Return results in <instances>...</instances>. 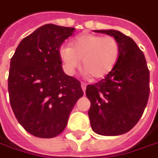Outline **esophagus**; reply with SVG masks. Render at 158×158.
Wrapping results in <instances>:
<instances>
[{
  "instance_id": "esophagus-1",
  "label": "esophagus",
  "mask_w": 158,
  "mask_h": 158,
  "mask_svg": "<svg viewBox=\"0 0 158 158\" xmlns=\"http://www.w3.org/2000/svg\"><path fill=\"white\" fill-rule=\"evenodd\" d=\"M86 88H87V84H86V83H84V82H81V88H82L83 92H85V91H86Z\"/></svg>"
}]
</instances>
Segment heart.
Returning a JSON list of instances; mask_svg holds the SVG:
<instances>
[{"mask_svg":"<svg viewBox=\"0 0 158 158\" xmlns=\"http://www.w3.org/2000/svg\"><path fill=\"white\" fill-rule=\"evenodd\" d=\"M120 44L113 36L85 34L71 42V47L61 45L60 58L64 71L72 75L80 65L87 76L93 79L105 78L114 69L120 57Z\"/></svg>","mask_w":158,"mask_h":158,"instance_id":"b5f03b06","label":"heart"}]
</instances>
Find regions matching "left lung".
<instances>
[{
    "mask_svg": "<svg viewBox=\"0 0 158 158\" xmlns=\"http://www.w3.org/2000/svg\"><path fill=\"white\" fill-rule=\"evenodd\" d=\"M114 36L120 44L114 69L99 82L88 85L92 130L103 136L124 134L143 114L149 96V70L144 53L132 38L120 31L95 30Z\"/></svg>",
    "mask_w": 158,
    "mask_h": 158,
    "instance_id": "left-lung-1",
    "label": "left lung"
}]
</instances>
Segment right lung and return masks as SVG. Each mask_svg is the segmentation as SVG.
Instances as JSON below:
<instances>
[{
	"mask_svg": "<svg viewBox=\"0 0 158 158\" xmlns=\"http://www.w3.org/2000/svg\"><path fill=\"white\" fill-rule=\"evenodd\" d=\"M74 31V27L44 25L22 39L10 60V106L20 125L35 137L61 133L83 96L79 80L63 72L58 54L60 44Z\"/></svg>",
	"mask_w": 158,
	"mask_h": 158,
	"instance_id": "1",
	"label": "right lung"
}]
</instances>
